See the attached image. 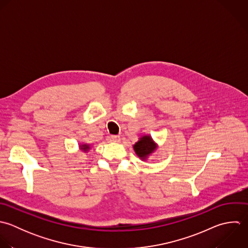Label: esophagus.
<instances>
[{"instance_id":"esophagus-1","label":"esophagus","mask_w":248,"mask_h":248,"mask_svg":"<svg viewBox=\"0 0 248 248\" xmlns=\"http://www.w3.org/2000/svg\"><path fill=\"white\" fill-rule=\"evenodd\" d=\"M111 141L115 142V143H119V142H121V137L117 136V135H113V136H111Z\"/></svg>"}]
</instances>
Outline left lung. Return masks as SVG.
Wrapping results in <instances>:
<instances>
[{
  "instance_id": "1",
  "label": "left lung",
  "mask_w": 248,
  "mask_h": 248,
  "mask_svg": "<svg viewBox=\"0 0 248 248\" xmlns=\"http://www.w3.org/2000/svg\"><path fill=\"white\" fill-rule=\"evenodd\" d=\"M157 148L158 145L149 134L141 136L133 145V150L136 155L143 161H147L148 158L157 150Z\"/></svg>"
}]
</instances>
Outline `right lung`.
<instances>
[{"label": "right lung", "instance_id": "add662e5", "mask_svg": "<svg viewBox=\"0 0 248 248\" xmlns=\"http://www.w3.org/2000/svg\"><path fill=\"white\" fill-rule=\"evenodd\" d=\"M91 147H92V145L88 144V143H81V144H79V149L82 152H84V153H88L91 150Z\"/></svg>", "mask_w": 248, "mask_h": 248}]
</instances>
